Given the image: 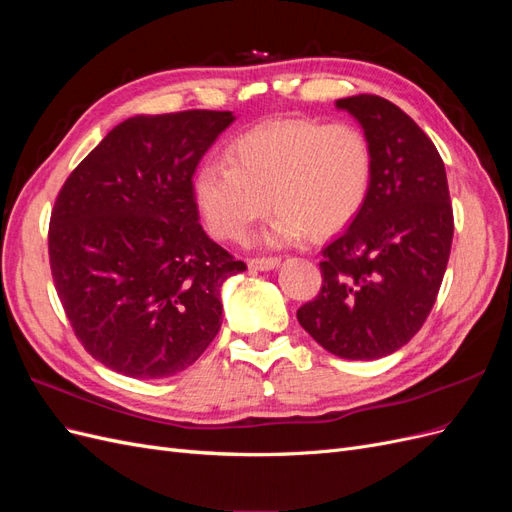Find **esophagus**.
<instances>
[{"label": "esophagus", "instance_id": "34e87169", "mask_svg": "<svg viewBox=\"0 0 512 512\" xmlns=\"http://www.w3.org/2000/svg\"><path fill=\"white\" fill-rule=\"evenodd\" d=\"M280 258H252L250 262H247V267H250L252 271H271L275 267H280Z\"/></svg>", "mask_w": 512, "mask_h": 512}]
</instances>
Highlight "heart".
I'll use <instances>...</instances> for the list:
<instances>
[{"label":"heart","instance_id":"heart-1","mask_svg":"<svg viewBox=\"0 0 512 512\" xmlns=\"http://www.w3.org/2000/svg\"><path fill=\"white\" fill-rule=\"evenodd\" d=\"M228 164L207 162L194 177V198L218 239L243 241L277 211L273 245L329 237L361 211L371 183V149L352 123L280 119L237 136Z\"/></svg>","mask_w":512,"mask_h":512}]
</instances>
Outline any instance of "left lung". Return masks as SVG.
<instances>
[{
  "label": "left lung",
  "instance_id": "8db88e82",
  "mask_svg": "<svg viewBox=\"0 0 512 512\" xmlns=\"http://www.w3.org/2000/svg\"><path fill=\"white\" fill-rule=\"evenodd\" d=\"M335 106L363 128L371 183L356 218L322 250V288L297 318L331 354L374 361L406 346L436 303L453 207L436 145L399 106L369 94Z\"/></svg>",
  "mask_w": 512,
  "mask_h": 512
}]
</instances>
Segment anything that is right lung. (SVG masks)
Returning a JSON list of instances; mask_svg holds the SVG:
<instances>
[{
  "mask_svg": "<svg viewBox=\"0 0 512 512\" xmlns=\"http://www.w3.org/2000/svg\"><path fill=\"white\" fill-rule=\"evenodd\" d=\"M232 121L230 111L121 121L55 200V290L83 348L117 374L175 376L222 327V284L245 262L198 224L192 177Z\"/></svg>",
  "mask_w": 512,
  "mask_h": 512,
  "instance_id": "right-lung-1",
  "label": "right lung"
}]
</instances>
